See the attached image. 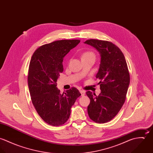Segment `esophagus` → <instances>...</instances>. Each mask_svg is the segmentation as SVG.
<instances>
[{
	"label": "esophagus",
	"mask_w": 153,
	"mask_h": 153,
	"mask_svg": "<svg viewBox=\"0 0 153 153\" xmlns=\"http://www.w3.org/2000/svg\"><path fill=\"white\" fill-rule=\"evenodd\" d=\"M79 92H80V93H81V96H84V95H85V91H83V90H80Z\"/></svg>",
	"instance_id": "34e87169"
}]
</instances>
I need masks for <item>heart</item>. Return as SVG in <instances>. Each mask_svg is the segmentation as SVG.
<instances>
[{"label":"heart","instance_id":"1","mask_svg":"<svg viewBox=\"0 0 153 153\" xmlns=\"http://www.w3.org/2000/svg\"><path fill=\"white\" fill-rule=\"evenodd\" d=\"M95 58V55L94 52L91 51H87L84 52L81 55L82 59H88V58Z\"/></svg>","mask_w":153,"mask_h":153}]
</instances>
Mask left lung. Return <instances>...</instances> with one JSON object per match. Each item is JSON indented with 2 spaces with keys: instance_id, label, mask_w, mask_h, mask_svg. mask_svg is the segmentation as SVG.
Masks as SVG:
<instances>
[{
  "instance_id": "left-lung-1",
  "label": "left lung",
  "mask_w": 153,
  "mask_h": 153,
  "mask_svg": "<svg viewBox=\"0 0 153 153\" xmlns=\"http://www.w3.org/2000/svg\"><path fill=\"white\" fill-rule=\"evenodd\" d=\"M85 44L96 48L101 55L96 78L100 80L101 92L98 96L86 92L90 99L88 114L93 121L105 123L117 115L125 102L130 81L128 66L123 53L115 44L93 39Z\"/></svg>"
}]
</instances>
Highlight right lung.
I'll use <instances>...</instances> for the list:
<instances>
[{
    "label": "right lung",
    "instance_id": "add662e5",
    "mask_svg": "<svg viewBox=\"0 0 153 153\" xmlns=\"http://www.w3.org/2000/svg\"><path fill=\"white\" fill-rule=\"evenodd\" d=\"M80 40H59L45 44L33 53L29 66L27 82L32 102L44 121L52 126L63 125L71 108L81 96L75 87L60 94L56 81L64 71L63 59Z\"/></svg>",
    "mask_w": 153,
    "mask_h": 153
}]
</instances>
